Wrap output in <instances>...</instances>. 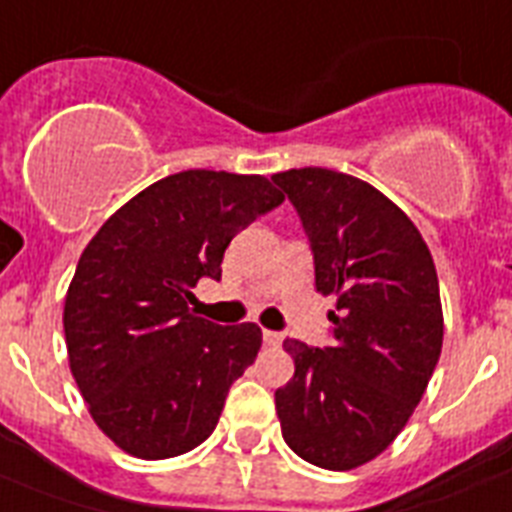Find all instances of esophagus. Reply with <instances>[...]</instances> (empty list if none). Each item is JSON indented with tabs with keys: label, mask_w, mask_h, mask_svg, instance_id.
<instances>
[{
	"label": "esophagus",
	"mask_w": 512,
	"mask_h": 512,
	"mask_svg": "<svg viewBox=\"0 0 512 512\" xmlns=\"http://www.w3.org/2000/svg\"><path fill=\"white\" fill-rule=\"evenodd\" d=\"M280 342H282L280 332H272V329H264V345H269V348H277Z\"/></svg>",
	"instance_id": "34e87169"
}]
</instances>
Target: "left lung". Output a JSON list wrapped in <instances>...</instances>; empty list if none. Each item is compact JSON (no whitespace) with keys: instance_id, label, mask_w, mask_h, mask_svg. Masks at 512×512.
<instances>
[{"instance_id":"1","label":"left lung","mask_w":512,"mask_h":512,"mask_svg":"<svg viewBox=\"0 0 512 512\" xmlns=\"http://www.w3.org/2000/svg\"><path fill=\"white\" fill-rule=\"evenodd\" d=\"M293 201L314 251L316 290L337 295L332 342L285 340L293 379L274 392L282 437L329 471L377 458L403 432L442 350L432 253L405 211L345 172L272 175Z\"/></svg>"}]
</instances>
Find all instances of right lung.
I'll return each mask as SVG.
<instances>
[{
    "label": "right lung",
    "instance_id": "right-lung-1",
    "mask_svg": "<svg viewBox=\"0 0 512 512\" xmlns=\"http://www.w3.org/2000/svg\"><path fill=\"white\" fill-rule=\"evenodd\" d=\"M282 201L261 175L177 172L114 211L80 253L62 316L67 358L88 413L120 450L175 458L214 432L261 329L193 316L190 287L219 280L230 240Z\"/></svg>",
    "mask_w": 512,
    "mask_h": 512
}]
</instances>
